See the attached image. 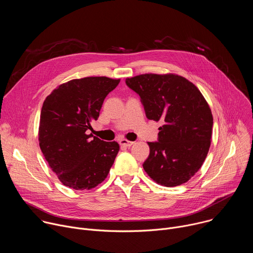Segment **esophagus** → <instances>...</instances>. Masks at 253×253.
I'll list each match as a JSON object with an SVG mask.
<instances>
[{"instance_id": "esophagus-1", "label": "esophagus", "mask_w": 253, "mask_h": 253, "mask_svg": "<svg viewBox=\"0 0 253 253\" xmlns=\"http://www.w3.org/2000/svg\"><path fill=\"white\" fill-rule=\"evenodd\" d=\"M119 144H120L121 146H124V147H130V146L133 145L134 142H133V141H128V140H126V139H121V140L119 141Z\"/></svg>"}]
</instances>
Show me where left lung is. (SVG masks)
<instances>
[{
  "instance_id": "8db88e82",
  "label": "left lung",
  "mask_w": 253,
  "mask_h": 253,
  "mask_svg": "<svg viewBox=\"0 0 253 253\" xmlns=\"http://www.w3.org/2000/svg\"><path fill=\"white\" fill-rule=\"evenodd\" d=\"M140 96L149 120L164 122L158 141L148 142L146 173L166 187L181 185L200 169L209 147L213 117L198 88L173 74H143L126 79Z\"/></svg>"
}]
</instances>
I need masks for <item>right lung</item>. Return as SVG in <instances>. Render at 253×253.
Here are the masks:
<instances>
[{"label":"right lung","mask_w":253,"mask_h":253,"mask_svg":"<svg viewBox=\"0 0 253 253\" xmlns=\"http://www.w3.org/2000/svg\"><path fill=\"white\" fill-rule=\"evenodd\" d=\"M120 79L86 77L60 85L44 101L39 144L60 181L75 190L102 183L119 151L115 141L106 142L86 131L97 120L106 96Z\"/></svg>","instance_id":"obj_1"}]
</instances>
